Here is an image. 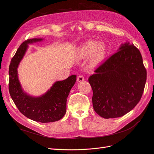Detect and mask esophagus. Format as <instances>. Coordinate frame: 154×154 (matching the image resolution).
<instances>
[{
	"label": "esophagus",
	"mask_w": 154,
	"mask_h": 154,
	"mask_svg": "<svg viewBox=\"0 0 154 154\" xmlns=\"http://www.w3.org/2000/svg\"><path fill=\"white\" fill-rule=\"evenodd\" d=\"M84 80V77H83L82 75H80L78 76L77 78V82H83Z\"/></svg>",
	"instance_id": "1"
}]
</instances>
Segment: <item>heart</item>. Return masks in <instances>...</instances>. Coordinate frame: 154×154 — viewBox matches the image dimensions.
Masks as SVG:
<instances>
[{"instance_id": "1", "label": "heart", "mask_w": 154, "mask_h": 154, "mask_svg": "<svg viewBox=\"0 0 154 154\" xmlns=\"http://www.w3.org/2000/svg\"><path fill=\"white\" fill-rule=\"evenodd\" d=\"M105 45L96 41H89L83 44L79 50L82 57H88L93 54L91 63L92 66L98 64L103 59L105 54Z\"/></svg>"}]
</instances>
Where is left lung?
<instances>
[{"label":"left lung","instance_id":"8db88e82","mask_svg":"<svg viewBox=\"0 0 154 154\" xmlns=\"http://www.w3.org/2000/svg\"><path fill=\"white\" fill-rule=\"evenodd\" d=\"M94 72L88 80L93 91V108L101 117H122L140 101L146 70L140 51L133 44H122Z\"/></svg>","mask_w":154,"mask_h":154}]
</instances>
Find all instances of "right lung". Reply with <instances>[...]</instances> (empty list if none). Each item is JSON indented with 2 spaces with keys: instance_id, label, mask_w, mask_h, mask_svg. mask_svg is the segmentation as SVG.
Masks as SVG:
<instances>
[{
  "instance_id": "add662e5",
  "label": "right lung",
  "mask_w": 154,
  "mask_h": 154,
  "mask_svg": "<svg viewBox=\"0 0 154 154\" xmlns=\"http://www.w3.org/2000/svg\"><path fill=\"white\" fill-rule=\"evenodd\" d=\"M42 40L28 39L18 48L9 67V91L18 109L26 117L35 122L51 123L61 119L66 114L67 99L76 81V76L72 75L63 81L56 82L47 92L39 97L31 96L22 90L18 78V65L26 53L27 44Z\"/></svg>"
}]
</instances>
